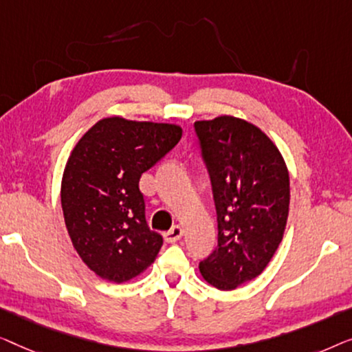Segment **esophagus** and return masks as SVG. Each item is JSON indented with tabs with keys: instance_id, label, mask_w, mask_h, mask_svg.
<instances>
[{
	"instance_id": "obj_1",
	"label": "esophagus",
	"mask_w": 352,
	"mask_h": 352,
	"mask_svg": "<svg viewBox=\"0 0 352 352\" xmlns=\"http://www.w3.org/2000/svg\"><path fill=\"white\" fill-rule=\"evenodd\" d=\"M182 236H183V230H182V226H178V225L172 226L169 231L164 232V239H166V242H169V244H172V242H177Z\"/></svg>"
}]
</instances>
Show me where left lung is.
<instances>
[{
    "instance_id": "left-lung-1",
    "label": "left lung",
    "mask_w": 352,
    "mask_h": 352,
    "mask_svg": "<svg viewBox=\"0 0 352 352\" xmlns=\"http://www.w3.org/2000/svg\"><path fill=\"white\" fill-rule=\"evenodd\" d=\"M195 132L219 226V244L199 271L210 285L232 290L261 274L280 244L289 217V172L274 143L244 120L197 121Z\"/></svg>"
}]
</instances>
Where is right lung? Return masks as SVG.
Masks as SVG:
<instances>
[{
	"instance_id": "add662e5",
	"label": "right lung",
	"mask_w": 352,
	"mask_h": 352,
	"mask_svg": "<svg viewBox=\"0 0 352 352\" xmlns=\"http://www.w3.org/2000/svg\"><path fill=\"white\" fill-rule=\"evenodd\" d=\"M182 138L175 124L105 118L81 137L62 178V209L81 260L102 279L126 282L150 266L162 236L146 223L143 172Z\"/></svg>"
}]
</instances>
